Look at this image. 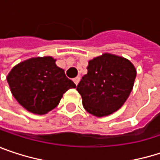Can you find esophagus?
Segmentation results:
<instances>
[{"label":"esophagus","instance_id":"1","mask_svg":"<svg viewBox=\"0 0 160 160\" xmlns=\"http://www.w3.org/2000/svg\"><path fill=\"white\" fill-rule=\"evenodd\" d=\"M80 77H76L75 79H73V81H74V83L76 84V85H78L79 84V82H80Z\"/></svg>","mask_w":160,"mask_h":160}]
</instances>
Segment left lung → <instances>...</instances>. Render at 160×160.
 <instances>
[{
    "label": "left lung",
    "instance_id": "8db88e82",
    "mask_svg": "<svg viewBox=\"0 0 160 160\" xmlns=\"http://www.w3.org/2000/svg\"><path fill=\"white\" fill-rule=\"evenodd\" d=\"M87 69L77 86L85 110L103 117L119 109L133 87V65L123 57L105 53L91 60Z\"/></svg>",
    "mask_w": 160,
    "mask_h": 160
}]
</instances>
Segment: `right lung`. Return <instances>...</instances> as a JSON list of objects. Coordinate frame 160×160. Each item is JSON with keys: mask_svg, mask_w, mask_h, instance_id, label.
<instances>
[{"mask_svg": "<svg viewBox=\"0 0 160 160\" xmlns=\"http://www.w3.org/2000/svg\"><path fill=\"white\" fill-rule=\"evenodd\" d=\"M12 94L27 110L43 115L57 107L63 94L76 85L50 56L26 60L7 76Z\"/></svg>", "mask_w": 160, "mask_h": 160, "instance_id": "1", "label": "right lung"}]
</instances>
